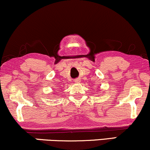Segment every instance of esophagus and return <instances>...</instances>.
Segmentation results:
<instances>
[{
  "label": "esophagus",
  "instance_id": "1",
  "mask_svg": "<svg viewBox=\"0 0 150 150\" xmlns=\"http://www.w3.org/2000/svg\"><path fill=\"white\" fill-rule=\"evenodd\" d=\"M75 83H79L80 82V80H79V79H75Z\"/></svg>",
  "mask_w": 150,
  "mask_h": 150
}]
</instances>
